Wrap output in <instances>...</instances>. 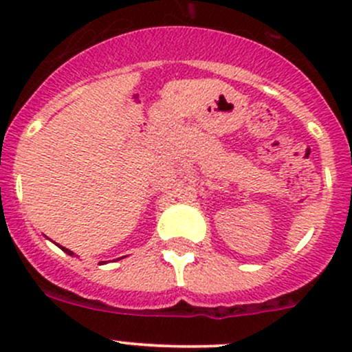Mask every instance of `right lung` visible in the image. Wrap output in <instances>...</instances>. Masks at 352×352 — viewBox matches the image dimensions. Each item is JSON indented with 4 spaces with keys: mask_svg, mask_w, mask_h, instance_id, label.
I'll return each mask as SVG.
<instances>
[{
    "mask_svg": "<svg viewBox=\"0 0 352 352\" xmlns=\"http://www.w3.org/2000/svg\"><path fill=\"white\" fill-rule=\"evenodd\" d=\"M63 248V250H65L66 252V254H69V255H73V252H71V250H67V248H65V247H61Z\"/></svg>",
    "mask_w": 352,
    "mask_h": 352,
    "instance_id": "obj_1",
    "label": "right lung"
}]
</instances>
